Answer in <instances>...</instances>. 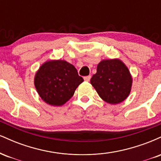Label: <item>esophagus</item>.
<instances>
[{"mask_svg": "<svg viewBox=\"0 0 161 161\" xmlns=\"http://www.w3.org/2000/svg\"><path fill=\"white\" fill-rule=\"evenodd\" d=\"M84 79H85V81H86V82H89L90 79H91V75H88V76H85V77H84Z\"/></svg>", "mask_w": 161, "mask_h": 161, "instance_id": "1", "label": "esophagus"}]
</instances>
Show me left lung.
Here are the masks:
<instances>
[{"label": "left lung", "instance_id": "left-lung-1", "mask_svg": "<svg viewBox=\"0 0 161 161\" xmlns=\"http://www.w3.org/2000/svg\"><path fill=\"white\" fill-rule=\"evenodd\" d=\"M132 79L127 66L119 59L104 60L97 66L91 84L98 95L110 104L121 103L128 97Z\"/></svg>", "mask_w": 161, "mask_h": 161}]
</instances>
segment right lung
I'll use <instances>...</instances> for the list:
<instances>
[{
	"label": "right lung",
	"instance_id": "obj_1",
	"mask_svg": "<svg viewBox=\"0 0 161 161\" xmlns=\"http://www.w3.org/2000/svg\"><path fill=\"white\" fill-rule=\"evenodd\" d=\"M84 79L75 66L65 60H50L37 71L34 83L41 98L52 106H61L73 97Z\"/></svg>",
	"mask_w": 161,
	"mask_h": 161
}]
</instances>
